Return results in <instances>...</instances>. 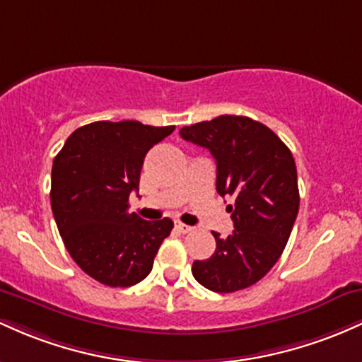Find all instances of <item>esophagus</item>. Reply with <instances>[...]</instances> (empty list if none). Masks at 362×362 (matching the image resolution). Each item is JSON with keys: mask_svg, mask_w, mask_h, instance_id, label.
Listing matches in <instances>:
<instances>
[{"mask_svg": "<svg viewBox=\"0 0 362 362\" xmlns=\"http://www.w3.org/2000/svg\"><path fill=\"white\" fill-rule=\"evenodd\" d=\"M176 229L180 230V233L186 234V233H192L193 227H192V226H186V224H181V222H177V224H176Z\"/></svg>", "mask_w": 362, "mask_h": 362, "instance_id": "34e87169", "label": "esophagus"}]
</instances>
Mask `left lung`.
<instances>
[{
  "mask_svg": "<svg viewBox=\"0 0 362 362\" xmlns=\"http://www.w3.org/2000/svg\"><path fill=\"white\" fill-rule=\"evenodd\" d=\"M182 140L210 150L217 193L230 197L233 234L214 233V255L193 263V277L214 292H235L269 274L286 247L299 210L298 170L291 150L265 124L218 116L180 129Z\"/></svg>",
  "mask_w": 362,
  "mask_h": 362,
  "instance_id": "1",
  "label": "left lung"
}]
</instances>
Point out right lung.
<instances>
[{
    "label": "right lung",
    "mask_w": 362,
    "mask_h": 362,
    "mask_svg": "<svg viewBox=\"0 0 362 362\" xmlns=\"http://www.w3.org/2000/svg\"><path fill=\"white\" fill-rule=\"evenodd\" d=\"M174 132L140 121H95L75 129L52 162L51 209L70 257L109 287L141 282L173 230L170 218L128 212L147 152Z\"/></svg>",
    "instance_id": "right-lung-1"
}]
</instances>
